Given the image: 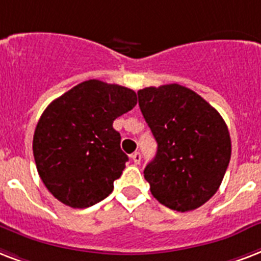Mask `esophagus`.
<instances>
[{
    "label": "esophagus",
    "mask_w": 261,
    "mask_h": 261,
    "mask_svg": "<svg viewBox=\"0 0 261 261\" xmlns=\"http://www.w3.org/2000/svg\"><path fill=\"white\" fill-rule=\"evenodd\" d=\"M132 161L136 163V165H139V163H140V161H141V153L140 152L132 153Z\"/></svg>",
    "instance_id": "esophagus-1"
}]
</instances>
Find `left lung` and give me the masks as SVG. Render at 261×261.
<instances>
[{"label":"left lung","instance_id":"left-lung-1","mask_svg":"<svg viewBox=\"0 0 261 261\" xmlns=\"http://www.w3.org/2000/svg\"><path fill=\"white\" fill-rule=\"evenodd\" d=\"M137 95L158 143L144 169L151 193L174 211L199 208L217 193L229 166L227 125L207 100L179 84L147 87Z\"/></svg>","mask_w":261,"mask_h":261}]
</instances>
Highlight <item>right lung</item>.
Wrapping results in <instances>:
<instances>
[{"label":"right lung","instance_id":"add662e5","mask_svg":"<svg viewBox=\"0 0 261 261\" xmlns=\"http://www.w3.org/2000/svg\"><path fill=\"white\" fill-rule=\"evenodd\" d=\"M136 103L130 88L94 79L48 105L36 125L32 151L40 179L56 199L87 208L112 193L128 162L113 122Z\"/></svg>","mask_w":261,"mask_h":261}]
</instances>
